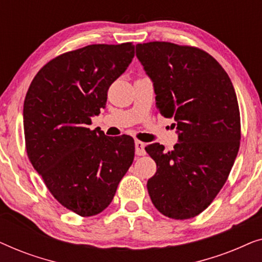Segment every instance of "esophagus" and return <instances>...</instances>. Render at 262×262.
Wrapping results in <instances>:
<instances>
[{"label": "esophagus", "mask_w": 262, "mask_h": 262, "mask_svg": "<svg viewBox=\"0 0 262 262\" xmlns=\"http://www.w3.org/2000/svg\"><path fill=\"white\" fill-rule=\"evenodd\" d=\"M135 146H136V155L138 156H144L146 151H145V143H143L141 141H136L135 142Z\"/></svg>", "instance_id": "esophagus-1"}]
</instances>
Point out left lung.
<instances>
[{
  "label": "left lung",
  "instance_id": "obj_1",
  "mask_svg": "<svg viewBox=\"0 0 262 262\" xmlns=\"http://www.w3.org/2000/svg\"><path fill=\"white\" fill-rule=\"evenodd\" d=\"M136 56L154 82L156 107L174 118L179 142L171 151L145 146L157 170L146 187L164 216L189 220L221 191L241 139L236 93L228 74L209 53L168 41L136 45Z\"/></svg>",
  "mask_w": 262,
  "mask_h": 262
}]
</instances>
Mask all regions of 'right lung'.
Segmentation results:
<instances>
[{
  "instance_id": "right-lung-1",
  "label": "right lung",
  "mask_w": 262,
  "mask_h": 262,
  "mask_svg": "<svg viewBox=\"0 0 262 262\" xmlns=\"http://www.w3.org/2000/svg\"><path fill=\"white\" fill-rule=\"evenodd\" d=\"M134 56L132 42L66 52L38 71L25 98L28 159L57 202L78 216L102 212L134 162L130 136L89 128Z\"/></svg>"
}]
</instances>
